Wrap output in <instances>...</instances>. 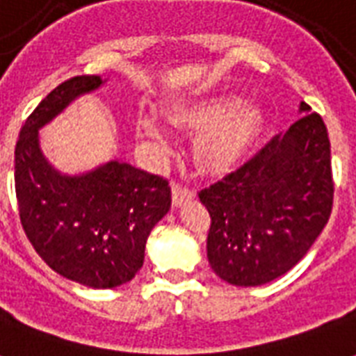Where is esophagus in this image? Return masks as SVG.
Here are the masks:
<instances>
[{
  "label": "esophagus",
  "mask_w": 356,
  "mask_h": 356,
  "mask_svg": "<svg viewBox=\"0 0 356 356\" xmlns=\"http://www.w3.org/2000/svg\"><path fill=\"white\" fill-rule=\"evenodd\" d=\"M172 197H173V205L181 207L184 201H188V200H192V197H195V192L194 190H190L188 186H184V184L173 183L172 184Z\"/></svg>",
  "instance_id": "1"
}]
</instances>
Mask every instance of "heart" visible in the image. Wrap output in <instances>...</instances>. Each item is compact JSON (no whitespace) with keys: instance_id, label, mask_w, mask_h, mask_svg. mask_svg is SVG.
Masks as SVG:
<instances>
[{"instance_id":"b5f03b06","label":"heart","mask_w":356,"mask_h":356,"mask_svg":"<svg viewBox=\"0 0 356 356\" xmlns=\"http://www.w3.org/2000/svg\"><path fill=\"white\" fill-rule=\"evenodd\" d=\"M170 120L177 127L201 131L194 142V156L195 162L211 173L233 168L262 127L260 108L253 103H240L234 94H218L183 103L173 108ZM138 129L145 142L166 144V131L155 118H142Z\"/></svg>"}]
</instances>
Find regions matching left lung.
<instances>
[{"mask_svg": "<svg viewBox=\"0 0 356 356\" xmlns=\"http://www.w3.org/2000/svg\"><path fill=\"white\" fill-rule=\"evenodd\" d=\"M303 116L222 181L197 192L211 214L209 264L236 286H260L292 270L329 222L334 197L331 142L321 116Z\"/></svg>", "mask_w": 356, "mask_h": 356, "instance_id": "1", "label": "left lung"}]
</instances>
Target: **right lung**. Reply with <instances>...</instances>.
Here are the masks:
<instances>
[{"mask_svg":"<svg viewBox=\"0 0 356 356\" xmlns=\"http://www.w3.org/2000/svg\"><path fill=\"white\" fill-rule=\"evenodd\" d=\"M102 85L97 75L63 81L27 116L14 149L19 222L51 270L90 288L131 281L144 264L145 240L172 207L168 179L113 161L81 177L55 172L38 129L75 96Z\"/></svg>","mask_w":356,"mask_h":356,"instance_id":"1","label":"right lung"}]
</instances>
